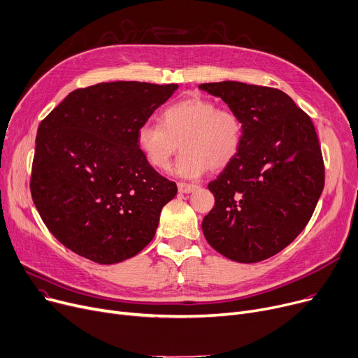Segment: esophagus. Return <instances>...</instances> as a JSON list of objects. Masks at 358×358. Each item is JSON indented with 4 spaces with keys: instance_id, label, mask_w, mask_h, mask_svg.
I'll return each instance as SVG.
<instances>
[{
    "instance_id": "obj_1",
    "label": "esophagus",
    "mask_w": 358,
    "mask_h": 358,
    "mask_svg": "<svg viewBox=\"0 0 358 358\" xmlns=\"http://www.w3.org/2000/svg\"><path fill=\"white\" fill-rule=\"evenodd\" d=\"M196 187L198 186L194 185V183H185V182L178 183V189H179V192H182V194H191V192L195 191Z\"/></svg>"
}]
</instances>
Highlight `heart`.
<instances>
[{
	"mask_svg": "<svg viewBox=\"0 0 358 358\" xmlns=\"http://www.w3.org/2000/svg\"><path fill=\"white\" fill-rule=\"evenodd\" d=\"M243 121L213 99L192 95L179 99L160 114V122L145 121L136 130L137 149L155 169L163 171L178 152L173 173L198 178L208 167L221 171L237 157L243 144Z\"/></svg>",
	"mask_w": 358,
	"mask_h": 358,
	"instance_id": "b5f03b06",
	"label": "heart"
}]
</instances>
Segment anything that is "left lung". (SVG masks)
<instances>
[{
  "instance_id": "8db88e82",
  "label": "left lung",
  "mask_w": 358,
  "mask_h": 358,
  "mask_svg": "<svg viewBox=\"0 0 358 358\" xmlns=\"http://www.w3.org/2000/svg\"><path fill=\"white\" fill-rule=\"evenodd\" d=\"M199 90L221 98L243 121V144L208 185L215 205L203 221L206 241L238 263L278 255L309 222L325 169L306 113L280 90L224 80Z\"/></svg>"
}]
</instances>
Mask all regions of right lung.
<instances>
[{
	"instance_id": "add662e5",
	"label": "right lung",
	"mask_w": 358,
	"mask_h": 358,
	"mask_svg": "<svg viewBox=\"0 0 358 358\" xmlns=\"http://www.w3.org/2000/svg\"><path fill=\"white\" fill-rule=\"evenodd\" d=\"M178 83L118 80L71 92L40 122L30 191L50 233L99 264L127 260L149 244L175 182L159 175L136 130Z\"/></svg>"
}]
</instances>
